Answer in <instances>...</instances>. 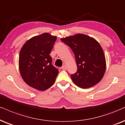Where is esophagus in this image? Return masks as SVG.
I'll return each instance as SVG.
<instances>
[{
	"instance_id": "obj_1",
	"label": "esophagus",
	"mask_w": 125,
	"mask_h": 125,
	"mask_svg": "<svg viewBox=\"0 0 125 125\" xmlns=\"http://www.w3.org/2000/svg\"><path fill=\"white\" fill-rule=\"evenodd\" d=\"M61 69H62V70H64V71L67 70V67H66V65H63L62 67H61Z\"/></svg>"
}]
</instances>
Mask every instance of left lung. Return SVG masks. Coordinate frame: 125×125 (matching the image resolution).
<instances>
[{
    "label": "left lung",
    "mask_w": 125,
    "mask_h": 125,
    "mask_svg": "<svg viewBox=\"0 0 125 125\" xmlns=\"http://www.w3.org/2000/svg\"><path fill=\"white\" fill-rule=\"evenodd\" d=\"M75 54L77 71L71 75L73 83L83 89L97 84L106 69L105 55L99 43L87 35L78 33L61 38Z\"/></svg>",
    "instance_id": "left-lung-1"
}]
</instances>
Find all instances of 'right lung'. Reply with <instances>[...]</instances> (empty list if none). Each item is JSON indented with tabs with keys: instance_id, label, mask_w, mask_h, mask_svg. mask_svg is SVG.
Segmentation results:
<instances>
[{
	"instance_id": "obj_1",
	"label": "right lung",
	"mask_w": 125,
	"mask_h": 125,
	"mask_svg": "<svg viewBox=\"0 0 125 125\" xmlns=\"http://www.w3.org/2000/svg\"><path fill=\"white\" fill-rule=\"evenodd\" d=\"M57 37L49 33L33 37L20 52L19 70L24 82L40 91L47 90L55 82L58 70L52 64L50 54Z\"/></svg>"
}]
</instances>
